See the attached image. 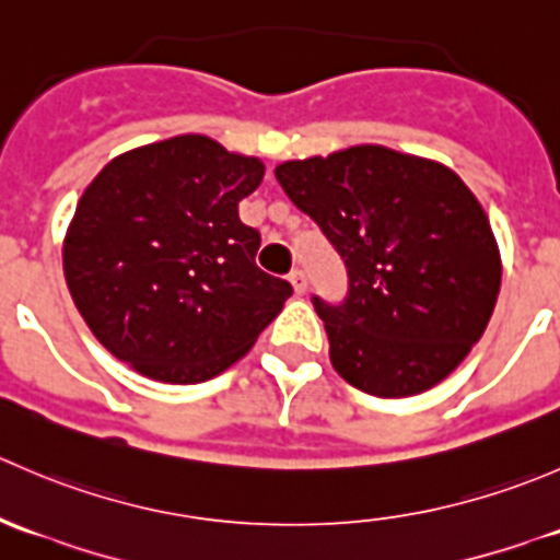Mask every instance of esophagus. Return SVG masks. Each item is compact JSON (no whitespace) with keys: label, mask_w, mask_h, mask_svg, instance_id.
Returning a JSON list of instances; mask_svg holds the SVG:
<instances>
[{"label":"esophagus","mask_w":560,"mask_h":560,"mask_svg":"<svg viewBox=\"0 0 560 560\" xmlns=\"http://www.w3.org/2000/svg\"><path fill=\"white\" fill-rule=\"evenodd\" d=\"M290 284H292V290H295V295H306L308 281H306V273H303V270H292Z\"/></svg>","instance_id":"34e87169"}]
</instances>
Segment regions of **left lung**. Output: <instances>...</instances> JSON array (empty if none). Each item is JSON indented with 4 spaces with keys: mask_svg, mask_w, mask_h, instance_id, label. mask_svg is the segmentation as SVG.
Returning a JSON list of instances; mask_svg holds the SVG:
<instances>
[{
    "mask_svg": "<svg viewBox=\"0 0 560 560\" xmlns=\"http://www.w3.org/2000/svg\"><path fill=\"white\" fill-rule=\"evenodd\" d=\"M276 178L347 265L343 303L314 298L338 376L380 398L447 380L501 290L493 228L460 175L385 145H349L284 162Z\"/></svg>",
    "mask_w": 560,
    "mask_h": 560,
    "instance_id": "8db88e82",
    "label": "left lung"
}]
</instances>
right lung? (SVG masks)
Wrapping results in <instances>:
<instances>
[{
	"label": "right lung",
	"instance_id": "add662e5",
	"mask_svg": "<svg viewBox=\"0 0 560 560\" xmlns=\"http://www.w3.org/2000/svg\"><path fill=\"white\" fill-rule=\"evenodd\" d=\"M257 156L206 135L118 154L86 186L65 235V279L100 343L149 380L197 385L254 347L292 295L254 257L238 202Z\"/></svg>",
	"mask_w": 560,
	"mask_h": 560
}]
</instances>
